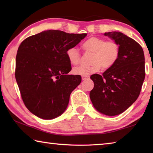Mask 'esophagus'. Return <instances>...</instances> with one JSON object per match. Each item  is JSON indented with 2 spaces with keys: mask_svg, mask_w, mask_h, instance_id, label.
<instances>
[{
  "mask_svg": "<svg viewBox=\"0 0 153 153\" xmlns=\"http://www.w3.org/2000/svg\"><path fill=\"white\" fill-rule=\"evenodd\" d=\"M89 78V76H82V80H86Z\"/></svg>",
  "mask_w": 153,
  "mask_h": 153,
  "instance_id": "esophagus-1",
  "label": "esophagus"
}]
</instances>
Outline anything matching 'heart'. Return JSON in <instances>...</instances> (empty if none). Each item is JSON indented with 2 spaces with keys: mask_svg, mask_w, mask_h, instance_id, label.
<instances>
[{
  "mask_svg": "<svg viewBox=\"0 0 153 153\" xmlns=\"http://www.w3.org/2000/svg\"><path fill=\"white\" fill-rule=\"evenodd\" d=\"M82 47L85 51L92 53L90 61L92 65L74 67L72 72L77 76H88L100 70V68L107 70L111 68L120 57V45L113 40L107 41L103 38L92 37L85 41ZM66 55L71 64L76 65L79 63L80 53L76 46L67 49Z\"/></svg>",
  "mask_w": 153,
  "mask_h": 153,
  "instance_id": "1",
  "label": "heart"
}]
</instances>
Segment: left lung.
Returning a JSON list of instances; mask_svg holds the SVG:
<instances>
[{
  "label": "left lung",
  "mask_w": 153,
  "mask_h": 153,
  "mask_svg": "<svg viewBox=\"0 0 153 153\" xmlns=\"http://www.w3.org/2000/svg\"><path fill=\"white\" fill-rule=\"evenodd\" d=\"M104 35L119 44L120 57L101 76H90L94 86L90 98L98 112L115 116L128 109L140 93L145 77L144 55L141 46L123 33L110 32Z\"/></svg>",
  "instance_id": "1"
}]
</instances>
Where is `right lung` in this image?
Returning <instances> with one entry per match:
<instances>
[{"instance_id":"right-lung-1","label":"right lung","mask_w":153,"mask_h":153,"mask_svg":"<svg viewBox=\"0 0 153 153\" xmlns=\"http://www.w3.org/2000/svg\"><path fill=\"white\" fill-rule=\"evenodd\" d=\"M86 33L46 30L27 38L18 48L15 79L25 107L43 120L63 114L71 92L81 83L71 70L67 49L76 46Z\"/></svg>"}]
</instances>
